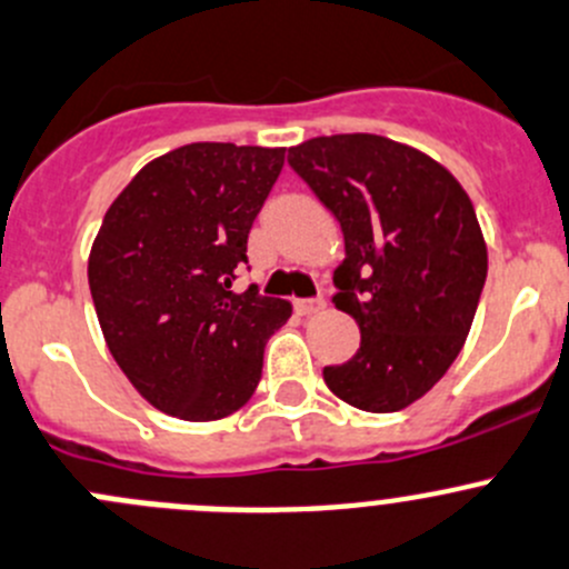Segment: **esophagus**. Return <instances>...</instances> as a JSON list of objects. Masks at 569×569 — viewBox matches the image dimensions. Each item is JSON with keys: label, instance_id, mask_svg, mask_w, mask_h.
I'll return each instance as SVG.
<instances>
[{"label": "esophagus", "instance_id": "esophagus-1", "mask_svg": "<svg viewBox=\"0 0 569 569\" xmlns=\"http://www.w3.org/2000/svg\"><path fill=\"white\" fill-rule=\"evenodd\" d=\"M326 307L323 296H315V298H298L296 301V312L298 315H315Z\"/></svg>", "mask_w": 569, "mask_h": 569}]
</instances>
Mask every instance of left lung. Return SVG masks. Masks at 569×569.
Segmentation results:
<instances>
[{"label": "left lung", "mask_w": 569, "mask_h": 569, "mask_svg": "<svg viewBox=\"0 0 569 569\" xmlns=\"http://www.w3.org/2000/svg\"><path fill=\"white\" fill-rule=\"evenodd\" d=\"M292 171L340 221L337 309L362 340L323 368L337 398L398 412L423 398L462 351L487 279V243L446 166L381 134H329L287 151Z\"/></svg>", "instance_id": "1"}]
</instances>
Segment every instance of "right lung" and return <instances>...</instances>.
Wrapping results in <instances>:
<instances>
[{
    "label": "right lung",
    "mask_w": 569,
    "mask_h": 569,
    "mask_svg": "<svg viewBox=\"0 0 569 569\" xmlns=\"http://www.w3.org/2000/svg\"><path fill=\"white\" fill-rule=\"evenodd\" d=\"M284 149L188 143L134 173L88 257L96 318L118 368L160 412L221 420L262 376L266 342L292 307L234 292L251 223Z\"/></svg>",
    "instance_id": "obj_1"
}]
</instances>
